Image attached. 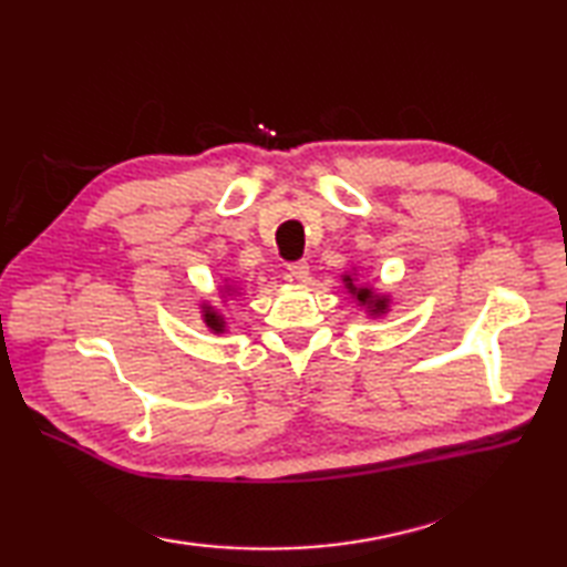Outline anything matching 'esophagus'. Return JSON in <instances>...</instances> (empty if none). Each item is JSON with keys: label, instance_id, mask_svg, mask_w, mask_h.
I'll use <instances>...</instances> for the list:
<instances>
[{"label": "esophagus", "instance_id": "esophagus-1", "mask_svg": "<svg viewBox=\"0 0 567 567\" xmlns=\"http://www.w3.org/2000/svg\"><path fill=\"white\" fill-rule=\"evenodd\" d=\"M287 275H290L292 280H305V277L309 275V262L307 260L287 262Z\"/></svg>", "mask_w": 567, "mask_h": 567}]
</instances>
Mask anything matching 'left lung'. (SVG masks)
<instances>
[{"mask_svg": "<svg viewBox=\"0 0 567 567\" xmlns=\"http://www.w3.org/2000/svg\"><path fill=\"white\" fill-rule=\"evenodd\" d=\"M343 282L348 287V292L355 295L358 302L365 305L370 309V315H384V311H388V299L375 297V295H372V290H368V287H355L351 275H346Z\"/></svg>", "mask_w": 567, "mask_h": 567, "instance_id": "8db88e82", "label": "left lung"}]
</instances>
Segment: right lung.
Instances as JSON below:
<instances>
[{
  "instance_id": "obj_1",
  "label": "right lung",
  "mask_w": 567,
  "mask_h": 567,
  "mask_svg": "<svg viewBox=\"0 0 567 567\" xmlns=\"http://www.w3.org/2000/svg\"><path fill=\"white\" fill-rule=\"evenodd\" d=\"M204 321H207V327L214 333H221L224 331V317L219 315V311H214L212 307H204Z\"/></svg>"
}]
</instances>
